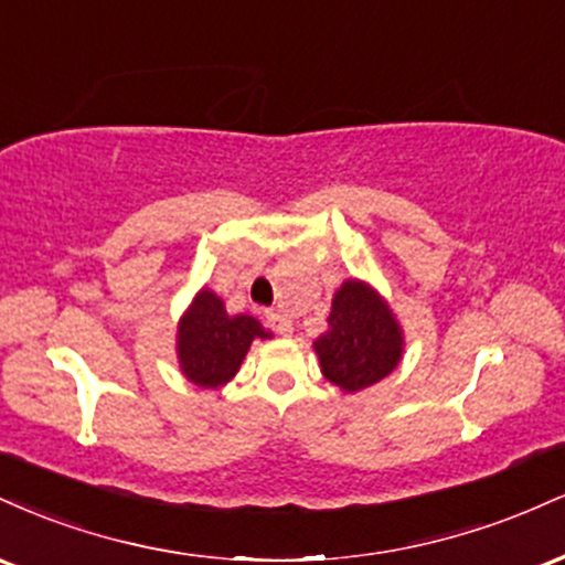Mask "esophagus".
I'll return each mask as SVG.
<instances>
[{
	"mask_svg": "<svg viewBox=\"0 0 565 565\" xmlns=\"http://www.w3.org/2000/svg\"><path fill=\"white\" fill-rule=\"evenodd\" d=\"M265 321H268V327L274 329L276 334H284V337L291 334V321L284 313H276V310H270V313H265Z\"/></svg>",
	"mask_w": 565,
	"mask_h": 565,
	"instance_id": "obj_1",
	"label": "esophagus"
}]
</instances>
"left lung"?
<instances>
[{"label": "left lung", "mask_w": 565, "mask_h": 565, "mask_svg": "<svg viewBox=\"0 0 565 565\" xmlns=\"http://www.w3.org/2000/svg\"><path fill=\"white\" fill-rule=\"evenodd\" d=\"M313 348L323 377L340 391L359 393L398 366L404 332L377 289L359 278H348L334 291L329 329Z\"/></svg>", "instance_id": "obj_1"}]
</instances>
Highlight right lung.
Returning a JSON list of instances; mask_svg holds the SVG:
<instances>
[{"label": "right lung", "mask_w": 565, "mask_h": 565, "mask_svg": "<svg viewBox=\"0 0 565 565\" xmlns=\"http://www.w3.org/2000/svg\"><path fill=\"white\" fill-rule=\"evenodd\" d=\"M270 337L260 321L231 316L215 291L201 289L178 323L180 372L199 387H223L236 377L252 340Z\"/></svg>", "instance_id": "obj_1"}]
</instances>
